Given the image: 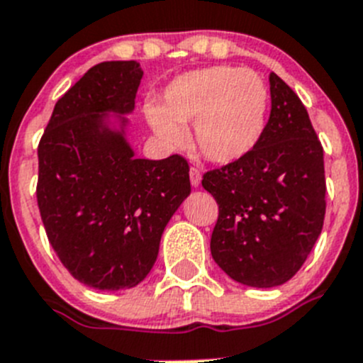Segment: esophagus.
I'll use <instances>...</instances> for the list:
<instances>
[{
    "mask_svg": "<svg viewBox=\"0 0 363 363\" xmlns=\"http://www.w3.org/2000/svg\"><path fill=\"white\" fill-rule=\"evenodd\" d=\"M189 174H191L192 187H198V185L201 184V172H199V169L198 167H191Z\"/></svg>",
    "mask_w": 363,
    "mask_h": 363,
    "instance_id": "obj_1",
    "label": "esophagus"
}]
</instances>
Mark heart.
<instances>
[{"label": "heart", "instance_id": "obj_1", "mask_svg": "<svg viewBox=\"0 0 363 363\" xmlns=\"http://www.w3.org/2000/svg\"><path fill=\"white\" fill-rule=\"evenodd\" d=\"M269 105V87L257 71L216 65L172 80L164 92V110L150 106L147 121L164 143L178 146L185 132L177 123L196 120L194 140L203 157L233 164L262 140Z\"/></svg>", "mask_w": 363, "mask_h": 363}]
</instances>
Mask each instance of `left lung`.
<instances>
[{
    "label": "left lung",
    "instance_id": "obj_1",
    "mask_svg": "<svg viewBox=\"0 0 363 363\" xmlns=\"http://www.w3.org/2000/svg\"><path fill=\"white\" fill-rule=\"evenodd\" d=\"M271 113L247 157L203 174L219 216L210 251L231 279L269 289L305 264L326 212L323 146L301 99L269 74Z\"/></svg>",
    "mask_w": 363,
    "mask_h": 363
}]
</instances>
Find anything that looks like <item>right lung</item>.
<instances>
[{
	"label": "right lung",
	"instance_id": "add662e5",
	"mask_svg": "<svg viewBox=\"0 0 363 363\" xmlns=\"http://www.w3.org/2000/svg\"><path fill=\"white\" fill-rule=\"evenodd\" d=\"M140 78L135 60L89 69L57 101L37 150L48 240L64 267L98 291L146 278L165 224L191 194L182 155L135 158L123 133L105 124L106 112H132Z\"/></svg>",
	"mask_w": 363,
	"mask_h": 363
}]
</instances>
